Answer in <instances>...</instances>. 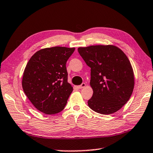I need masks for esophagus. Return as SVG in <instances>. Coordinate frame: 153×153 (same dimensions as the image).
I'll use <instances>...</instances> for the list:
<instances>
[{
    "instance_id": "obj_1",
    "label": "esophagus",
    "mask_w": 153,
    "mask_h": 153,
    "mask_svg": "<svg viewBox=\"0 0 153 153\" xmlns=\"http://www.w3.org/2000/svg\"><path fill=\"white\" fill-rule=\"evenodd\" d=\"M85 86H86V84H85V83H82L81 85H79V86H77V88H78L79 89H82V88H84Z\"/></svg>"
}]
</instances>
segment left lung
Instances as JSON below:
<instances>
[{"instance_id":"left-lung-1","label":"left lung","mask_w":153,"mask_h":153,"mask_svg":"<svg viewBox=\"0 0 153 153\" xmlns=\"http://www.w3.org/2000/svg\"><path fill=\"white\" fill-rule=\"evenodd\" d=\"M91 69L93 95L88 105L95 112L109 115L128 101L134 86V71L125 53L113 45H96L77 49Z\"/></svg>"}]
</instances>
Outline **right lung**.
Masks as SVG:
<instances>
[{
  "label": "right lung",
  "mask_w": 153,
  "mask_h": 153,
  "mask_svg": "<svg viewBox=\"0 0 153 153\" xmlns=\"http://www.w3.org/2000/svg\"><path fill=\"white\" fill-rule=\"evenodd\" d=\"M75 48L55 47L38 51L28 61L22 87L34 107L48 115L61 112L73 87L67 82L66 63Z\"/></svg>",
  "instance_id": "right-lung-1"
}]
</instances>
